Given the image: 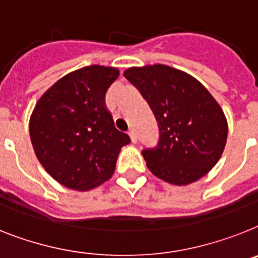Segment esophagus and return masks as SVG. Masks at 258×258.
I'll list each match as a JSON object with an SVG mask.
<instances>
[{"mask_svg":"<svg viewBox=\"0 0 258 258\" xmlns=\"http://www.w3.org/2000/svg\"><path fill=\"white\" fill-rule=\"evenodd\" d=\"M128 135H130V138H131V142H133V143L138 142V134H136L135 130H134V128L130 130Z\"/></svg>","mask_w":258,"mask_h":258,"instance_id":"obj_1","label":"esophagus"}]
</instances>
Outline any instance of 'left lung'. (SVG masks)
I'll list each match as a JSON object with an SVG mask.
<instances>
[{"instance_id":"obj_1","label":"left lung","mask_w":258,"mask_h":258,"mask_svg":"<svg viewBox=\"0 0 258 258\" xmlns=\"http://www.w3.org/2000/svg\"><path fill=\"white\" fill-rule=\"evenodd\" d=\"M124 77L140 92L159 125V142L142 155L156 177L191 183L211 170L226 147L224 112L205 86L168 66L130 68Z\"/></svg>"}]
</instances>
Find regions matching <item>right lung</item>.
Here are the masks:
<instances>
[{
  "mask_svg": "<svg viewBox=\"0 0 258 258\" xmlns=\"http://www.w3.org/2000/svg\"><path fill=\"white\" fill-rule=\"evenodd\" d=\"M111 67L90 66L64 76L36 103L30 138L49 176L73 190H89L112 176L120 148L131 142L115 128L105 94L118 79Z\"/></svg>",
  "mask_w": 258,
  "mask_h": 258,
  "instance_id": "right-lung-1",
  "label": "right lung"
}]
</instances>
